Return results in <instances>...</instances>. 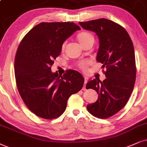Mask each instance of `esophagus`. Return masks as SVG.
<instances>
[{
    "instance_id": "1",
    "label": "esophagus",
    "mask_w": 147,
    "mask_h": 147,
    "mask_svg": "<svg viewBox=\"0 0 147 147\" xmlns=\"http://www.w3.org/2000/svg\"><path fill=\"white\" fill-rule=\"evenodd\" d=\"M84 79H85V81H84V86H83V89H82L83 90H85V85H86L87 83V78L85 77H84Z\"/></svg>"
}]
</instances>
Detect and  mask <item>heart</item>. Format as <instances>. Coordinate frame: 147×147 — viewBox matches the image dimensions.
Instances as JSON below:
<instances>
[{
  "mask_svg": "<svg viewBox=\"0 0 147 147\" xmlns=\"http://www.w3.org/2000/svg\"><path fill=\"white\" fill-rule=\"evenodd\" d=\"M77 39L79 40L80 43H81V45L83 47L86 45L87 44L90 43V42L94 41V36H93L92 33L87 32V31H81L78 33L77 34ZM66 42H64L62 44V46H61V50L62 51H64L65 50V47H66ZM89 62H87V61H83V62H81L79 63L78 64V66L81 68V69H85V68L87 67V66L88 65Z\"/></svg>",
  "mask_w": 147,
  "mask_h": 147,
  "instance_id": "obj_1",
  "label": "heart"
}]
</instances>
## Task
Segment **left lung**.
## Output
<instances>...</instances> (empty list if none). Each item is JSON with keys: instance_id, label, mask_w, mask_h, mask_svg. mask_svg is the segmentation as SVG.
I'll return each mask as SVG.
<instances>
[{"instance_id": "obj_1", "label": "left lung", "mask_w": 147, "mask_h": 147, "mask_svg": "<svg viewBox=\"0 0 147 147\" xmlns=\"http://www.w3.org/2000/svg\"><path fill=\"white\" fill-rule=\"evenodd\" d=\"M79 24L98 35L96 60L107 69L102 82L94 79L87 83L86 89L98 94L97 101L87 105V109L96 117L109 118L125 107L133 91L136 77L133 42L125 29L111 20L102 18Z\"/></svg>"}]
</instances>
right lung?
Returning a JSON list of instances; mask_svg holds the SVG:
<instances>
[{"instance_id": "right-lung-1", "label": "right lung", "mask_w": 147, "mask_h": 147, "mask_svg": "<svg viewBox=\"0 0 147 147\" xmlns=\"http://www.w3.org/2000/svg\"><path fill=\"white\" fill-rule=\"evenodd\" d=\"M80 29L73 22H42L20 42L14 63L16 85L24 102L38 117H60L70 96L82 89L84 79L79 72L68 70L62 76L51 71L62 44Z\"/></svg>"}]
</instances>
